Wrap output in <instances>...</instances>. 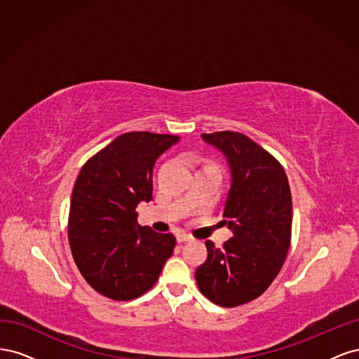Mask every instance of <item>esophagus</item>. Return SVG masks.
Returning a JSON list of instances; mask_svg holds the SVG:
<instances>
[{
  "label": "esophagus",
  "instance_id": "34e87169",
  "mask_svg": "<svg viewBox=\"0 0 359 359\" xmlns=\"http://www.w3.org/2000/svg\"><path fill=\"white\" fill-rule=\"evenodd\" d=\"M191 240H193V238H191L190 235H187V233H184V232L177 235V241H178V243H189V241H191Z\"/></svg>",
  "mask_w": 359,
  "mask_h": 359
}]
</instances>
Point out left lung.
Masks as SVG:
<instances>
[{
  "label": "left lung",
  "mask_w": 359,
  "mask_h": 359,
  "mask_svg": "<svg viewBox=\"0 0 359 359\" xmlns=\"http://www.w3.org/2000/svg\"><path fill=\"white\" fill-rule=\"evenodd\" d=\"M231 168V189L223 217L233 236L217 248L206 241L208 257L196 269L199 290L222 307L256 299L283 266L292 236V196L280 161L238 132L203 133Z\"/></svg>",
  "instance_id": "left-lung-1"
}]
</instances>
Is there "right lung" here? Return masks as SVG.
Listing matches in <instances>:
<instances>
[{"mask_svg": "<svg viewBox=\"0 0 359 359\" xmlns=\"http://www.w3.org/2000/svg\"><path fill=\"white\" fill-rule=\"evenodd\" d=\"M178 136L130 132L94 154L76 178L69 243L76 266L95 292L130 301L156 285L177 240L137 224L153 199V166Z\"/></svg>", "mask_w": 359, "mask_h": 359, "instance_id": "1", "label": "right lung"}]
</instances>
